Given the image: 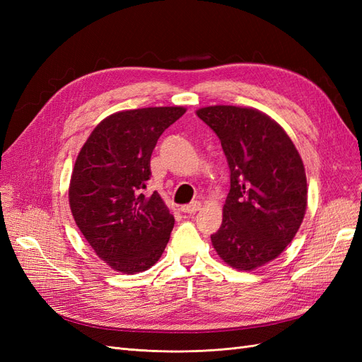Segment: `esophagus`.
I'll return each instance as SVG.
<instances>
[{
    "label": "esophagus",
    "instance_id": "esophagus-1",
    "mask_svg": "<svg viewBox=\"0 0 362 362\" xmlns=\"http://www.w3.org/2000/svg\"><path fill=\"white\" fill-rule=\"evenodd\" d=\"M180 210L182 211V213H187V214H194L196 211H199L201 210V202H193V204H190V205H182Z\"/></svg>",
    "mask_w": 362,
    "mask_h": 362
}]
</instances>
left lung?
Instances as JSON below:
<instances>
[{
    "instance_id": "obj_1",
    "label": "left lung",
    "mask_w": 362,
    "mask_h": 362,
    "mask_svg": "<svg viewBox=\"0 0 362 362\" xmlns=\"http://www.w3.org/2000/svg\"><path fill=\"white\" fill-rule=\"evenodd\" d=\"M196 115L221 139L231 172L213 247L233 269L255 270L278 258L303 222V161L286 129L257 108L208 105Z\"/></svg>"
}]
</instances>
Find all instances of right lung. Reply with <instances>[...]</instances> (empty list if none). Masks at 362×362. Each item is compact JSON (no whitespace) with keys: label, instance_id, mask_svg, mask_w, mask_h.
<instances>
[{"label":"right lung","instance_id":"right-lung-1","mask_svg":"<svg viewBox=\"0 0 362 362\" xmlns=\"http://www.w3.org/2000/svg\"><path fill=\"white\" fill-rule=\"evenodd\" d=\"M187 112L185 107H146L103 119L75 160L69 206L87 243L108 267L125 275L160 259L175 223L154 192L141 193L151 175L157 140Z\"/></svg>","mask_w":362,"mask_h":362}]
</instances>
